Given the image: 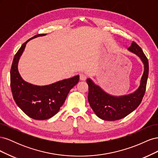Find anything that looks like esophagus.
I'll use <instances>...</instances> for the list:
<instances>
[{"mask_svg": "<svg viewBox=\"0 0 158 158\" xmlns=\"http://www.w3.org/2000/svg\"><path fill=\"white\" fill-rule=\"evenodd\" d=\"M80 80L85 81V80L87 79V76L85 75V74H83V73L80 74Z\"/></svg>", "mask_w": 158, "mask_h": 158, "instance_id": "esophagus-1", "label": "esophagus"}]
</instances>
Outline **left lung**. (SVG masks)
Returning a JSON list of instances; mask_svg holds the SVG:
<instances>
[{
    "mask_svg": "<svg viewBox=\"0 0 158 158\" xmlns=\"http://www.w3.org/2000/svg\"><path fill=\"white\" fill-rule=\"evenodd\" d=\"M128 50L139 56L144 65L140 85L135 92L123 96H113L105 92L91 79L88 78L86 80L90 107L96 115L103 120L117 121L125 117L139 106L144 95L149 72L148 60L141 47L135 41H132Z\"/></svg>",
    "mask_w": 158,
    "mask_h": 158,
    "instance_id": "1",
    "label": "left lung"
}]
</instances>
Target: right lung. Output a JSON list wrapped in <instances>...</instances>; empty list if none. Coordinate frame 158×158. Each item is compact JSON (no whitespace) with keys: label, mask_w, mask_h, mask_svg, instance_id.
<instances>
[{"label":"right lung","mask_w":158,"mask_h":158,"mask_svg":"<svg viewBox=\"0 0 158 158\" xmlns=\"http://www.w3.org/2000/svg\"><path fill=\"white\" fill-rule=\"evenodd\" d=\"M45 35H36L23 44L14 57L10 70V87L14 101L28 117L35 120H45L58 113L70 90L79 81V75H77L50 85L39 86L22 78L18 64L26 44L33 38Z\"/></svg>","instance_id":"1"}]
</instances>
